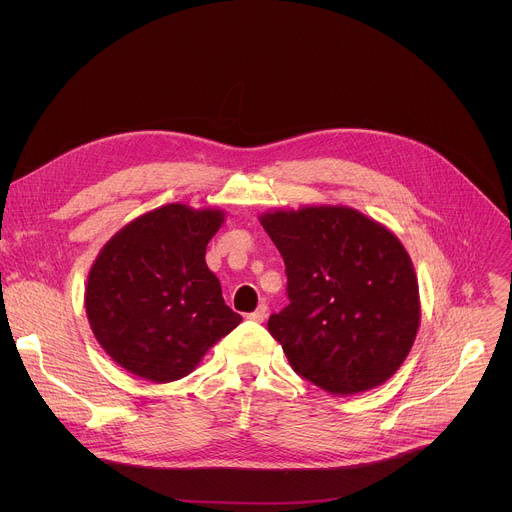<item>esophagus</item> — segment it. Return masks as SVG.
Returning <instances> with one entry per match:
<instances>
[{
    "instance_id": "1",
    "label": "esophagus",
    "mask_w": 512,
    "mask_h": 512,
    "mask_svg": "<svg viewBox=\"0 0 512 512\" xmlns=\"http://www.w3.org/2000/svg\"><path fill=\"white\" fill-rule=\"evenodd\" d=\"M265 316H267V306H265V304H259V308H257L255 312L247 314V320H251V322H263Z\"/></svg>"
}]
</instances>
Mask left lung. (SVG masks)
Returning <instances> with one entry per match:
<instances>
[{"mask_svg":"<svg viewBox=\"0 0 512 512\" xmlns=\"http://www.w3.org/2000/svg\"><path fill=\"white\" fill-rule=\"evenodd\" d=\"M261 225L279 249L289 304L269 334L291 369L332 395L383 385L419 328V285L401 241L348 206L271 210Z\"/></svg>","mask_w":512,"mask_h":512,"instance_id":"left-lung-1","label":"left lung"}]
</instances>
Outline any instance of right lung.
Wrapping results in <instances>:
<instances>
[{
	"label": "right lung",
	"instance_id": "obj_1",
	"mask_svg": "<svg viewBox=\"0 0 512 512\" xmlns=\"http://www.w3.org/2000/svg\"><path fill=\"white\" fill-rule=\"evenodd\" d=\"M225 212L166 204L125 225L101 249L85 289L91 330L125 371L170 383L241 324L208 269L206 245Z\"/></svg>",
	"mask_w": 512,
	"mask_h": 512
}]
</instances>
